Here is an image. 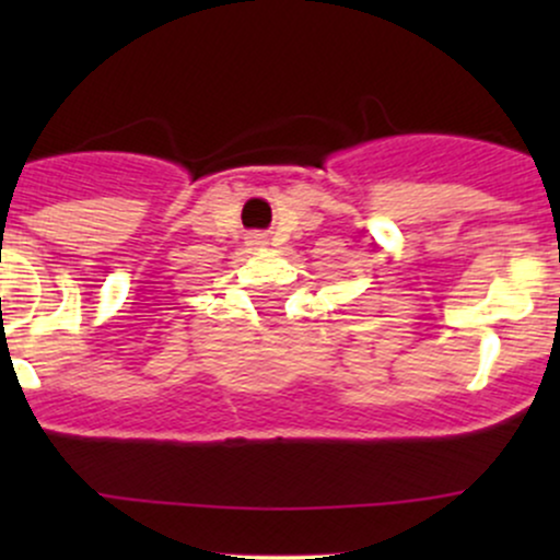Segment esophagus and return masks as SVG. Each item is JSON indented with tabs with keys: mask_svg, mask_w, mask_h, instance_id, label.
I'll use <instances>...</instances> for the list:
<instances>
[{
	"mask_svg": "<svg viewBox=\"0 0 560 560\" xmlns=\"http://www.w3.org/2000/svg\"><path fill=\"white\" fill-rule=\"evenodd\" d=\"M247 244L249 247H266V234H249L247 236Z\"/></svg>",
	"mask_w": 560,
	"mask_h": 560,
	"instance_id": "34e87169",
	"label": "esophagus"
}]
</instances>
